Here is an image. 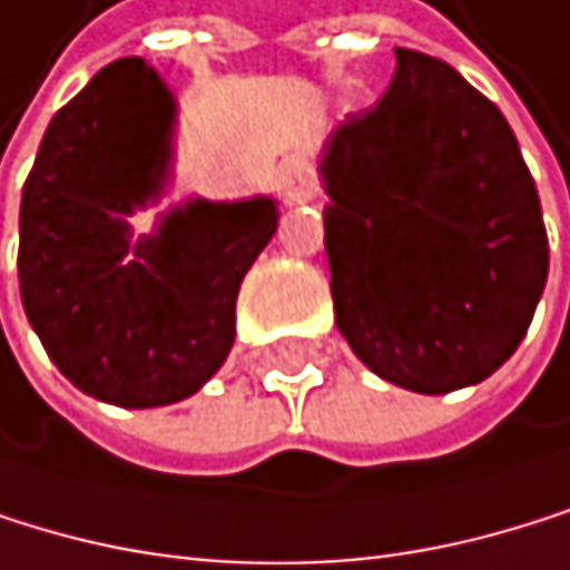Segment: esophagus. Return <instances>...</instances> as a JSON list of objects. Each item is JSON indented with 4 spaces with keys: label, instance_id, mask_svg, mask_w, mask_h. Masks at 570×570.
I'll list each match as a JSON object with an SVG mask.
<instances>
[{
    "label": "esophagus",
    "instance_id": "obj_1",
    "mask_svg": "<svg viewBox=\"0 0 570 570\" xmlns=\"http://www.w3.org/2000/svg\"><path fill=\"white\" fill-rule=\"evenodd\" d=\"M285 195L292 203H309L316 199V178H313V168L306 161H292L285 168Z\"/></svg>",
    "mask_w": 570,
    "mask_h": 570
}]
</instances>
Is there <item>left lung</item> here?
Returning a JSON list of instances; mask_svg holds the SVG:
<instances>
[{
    "label": "left lung",
    "instance_id": "left-lung-1",
    "mask_svg": "<svg viewBox=\"0 0 570 570\" xmlns=\"http://www.w3.org/2000/svg\"><path fill=\"white\" fill-rule=\"evenodd\" d=\"M320 171L330 295L351 351L423 395L502 367L547 282V229L495 102L448 61L395 47L389 92L333 130Z\"/></svg>",
    "mask_w": 570,
    "mask_h": 570
}]
</instances>
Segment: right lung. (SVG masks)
<instances>
[{"label":"right lung","instance_id":"right-lung-1","mask_svg":"<svg viewBox=\"0 0 570 570\" xmlns=\"http://www.w3.org/2000/svg\"><path fill=\"white\" fill-rule=\"evenodd\" d=\"M171 119L144 58L106 65L50 119L20 203L30 326L71 385L127 409L188 399L216 375L240 282L278 226L272 199H199L130 247L122 216L161 191Z\"/></svg>","mask_w":570,"mask_h":570}]
</instances>
